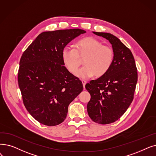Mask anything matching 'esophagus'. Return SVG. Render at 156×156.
Instances as JSON below:
<instances>
[{"instance_id":"34e87169","label":"esophagus","mask_w":156,"mask_h":156,"mask_svg":"<svg viewBox=\"0 0 156 156\" xmlns=\"http://www.w3.org/2000/svg\"><path fill=\"white\" fill-rule=\"evenodd\" d=\"M82 83H83V87L85 88V85H86V83H87V81H85V80H82Z\"/></svg>"}]
</instances>
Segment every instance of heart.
Returning a JSON list of instances; mask_svg holds the SVG:
<instances>
[{
  "label": "heart",
  "instance_id": "obj_1",
  "mask_svg": "<svg viewBox=\"0 0 156 156\" xmlns=\"http://www.w3.org/2000/svg\"><path fill=\"white\" fill-rule=\"evenodd\" d=\"M76 48L75 50L69 46L65 47L62 56L67 69L73 74L81 63L80 58H85V66L76 72L78 78L88 79L94 74L99 77L110 69L113 60V52L110 46L103 45L98 39L89 37L78 41Z\"/></svg>",
  "mask_w": 156,
  "mask_h": 156
}]
</instances>
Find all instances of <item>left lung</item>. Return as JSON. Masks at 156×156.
Segmentation results:
<instances>
[{"mask_svg":"<svg viewBox=\"0 0 156 156\" xmlns=\"http://www.w3.org/2000/svg\"><path fill=\"white\" fill-rule=\"evenodd\" d=\"M92 32L110 43L113 60L106 74L86 84L91 96L87 112L95 122L108 124L120 119L132 103L138 80L137 69L131 50L119 38L110 33Z\"/></svg>","mask_w":156,"mask_h":156,"instance_id":"1","label":"left lung"}]
</instances>
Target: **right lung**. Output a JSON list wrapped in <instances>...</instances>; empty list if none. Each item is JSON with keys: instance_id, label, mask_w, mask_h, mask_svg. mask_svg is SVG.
<instances>
[{"instance_id": "obj_1", "label": "right lung", "mask_w": 156, "mask_h": 156, "mask_svg": "<svg viewBox=\"0 0 156 156\" xmlns=\"http://www.w3.org/2000/svg\"><path fill=\"white\" fill-rule=\"evenodd\" d=\"M85 32L80 29L43 32L23 53L18 85L26 109L41 124L62 123L69 105L83 89L79 78L64 66L62 53L73 39Z\"/></svg>"}]
</instances>
